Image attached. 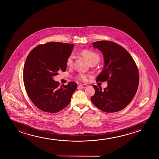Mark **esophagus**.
Instances as JSON below:
<instances>
[{"mask_svg":"<svg viewBox=\"0 0 159 159\" xmlns=\"http://www.w3.org/2000/svg\"><path fill=\"white\" fill-rule=\"evenodd\" d=\"M87 86L88 85H86V84H80V85H79V87H81V88H82V89H86V87H87Z\"/></svg>","mask_w":159,"mask_h":159,"instance_id":"1","label":"esophagus"}]
</instances>
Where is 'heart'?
<instances>
[{
    "instance_id": "obj_1",
    "label": "heart",
    "mask_w": 159,
    "mask_h": 159,
    "mask_svg": "<svg viewBox=\"0 0 159 159\" xmlns=\"http://www.w3.org/2000/svg\"><path fill=\"white\" fill-rule=\"evenodd\" d=\"M82 54L86 59H87V61L89 62V63L93 61L98 62L99 60V57L98 56V55L96 54V52H92L91 50H84L82 52ZM73 58L74 57L73 56V55H70L68 57L66 60V64L68 66H71L72 65L73 62ZM88 77L89 76L85 74H80L79 75V78L81 80L84 81L87 80Z\"/></svg>"
}]
</instances>
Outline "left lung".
<instances>
[{
  "mask_svg": "<svg viewBox=\"0 0 159 159\" xmlns=\"http://www.w3.org/2000/svg\"><path fill=\"white\" fill-rule=\"evenodd\" d=\"M103 55L104 65L96 81L107 82L102 90L93 85L95 94L92 102L106 112H115L124 109L133 100L139 83L137 66L126 49L115 42L107 41L92 44Z\"/></svg>",
  "mask_w": 159,
  "mask_h": 159,
  "instance_id": "obj_1",
  "label": "left lung"
}]
</instances>
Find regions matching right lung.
Returning <instances> with one entry per match:
<instances>
[{"instance_id":"right-lung-1","label":"right lung","mask_w":159,"mask_h":159,"mask_svg":"<svg viewBox=\"0 0 159 159\" xmlns=\"http://www.w3.org/2000/svg\"><path fill=\"white\" fill-rule=\"evenodd\" d=\"M74 44L48 42L36 47L27 57L23 70L26 93L36 107L42 111L56 113L70 104L77 88L75 82L59 87L53 80L59 70L65 72L66 60Z\"/></svg>"}]
</instances>
